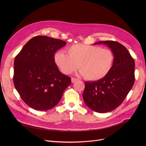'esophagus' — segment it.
<instances>
[{"label":"esophagus","mask_w":146,"mask_h":146,"mask_svg":"<svg viewBox=\"0 0 146 146\" xmlns=\"http://www.w3.org/2000/svg\"><path fill=\"white\" fill-rule=\"evenodd\" d=\"M71 80H72V82H74L75 81H77L78 80V79H77V78H73V77L71 78Z\"/></svg>","instance_id":"esophagus-1"}]
</instances>
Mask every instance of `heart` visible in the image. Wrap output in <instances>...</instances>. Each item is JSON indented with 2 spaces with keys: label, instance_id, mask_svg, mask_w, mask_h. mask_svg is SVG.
Returning <instances> with one entry per match:
<instances>
[{
  "label": "heart",
  "instance_id": "obj_1",
  "mask_svg": "<svg viewBox=\"0 0 146 146\" xmlns=\"http://www.w3.org/2000/svg\"><path fill=\"white\" fill-rule=\"evenodd\" d=\"M68 54L59 51L54 55V60L60 71L69 74L79 66L80 73L91 81H98L107 76L111 70L115 60L114 52L109 48L82 44L70 46Z\"/></svg>",
  "mask_w": 146,
  "mask_h": 146
}]
</instances>
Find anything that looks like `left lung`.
Here are the masks:
<instances>
[{
    "mask_svg": "<svg viewBox=\"0 0 146 146\" xmlns=\"http://www.w3.org/2000/svg\"><path fill=\"white\" fill-rule=\"evenodd\" d=\"M108 46L115 55L113 67L109 74L95 81L85 82L83 99L94 111H111L121 105L135 81V61L128 50L114 41H100L94 44Z\"/></svg>",
    "mask_w": 146,
    "mask_h": 146,
    "instance_id": "1",
    "label": "left lung"
}]
</instances>
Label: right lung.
Masks as SVG:
<instances>
[{
    "mask_svg": "<svg viewBox=\"0 0 146 146\" xmlns=\"http://www.w3.org/2000/svg\"><path fill=\"white\" fill-rule=\"evenodd\" d=\"M66 44L60 39L37 36L15 56L14 84L23 100L32 109L53 108L70 85V77L59 70L54 60L55 52Z\"/></svg>",
    "mask_w": 146,
    "mask_h": 146,
    "instance_id": "right-lung-1",
    "label": "right lung"
}]
</instances>
